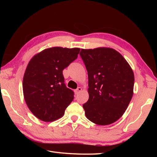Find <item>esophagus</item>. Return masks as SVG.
<instances>
[{
  "label": "esophagus",
  "mask_w": 157,
  "mask_h": 157,
  "mask_svg": "<svg viewBox=\"0 0 157 157\" xmlns=\"http://www.w3.org/2000/svg\"><path fill=\"white\" fill-rule=\"evenodd\" d=\"M81 91H82V88H81V87H78V89H75V93L76 94H78Z\"/></svg>",
  "instance_id": "1"
}]
</instances>
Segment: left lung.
<instances>
[{"mask_svg": "<svg viewBox=\"0 0 157 157\" xmlns=\"http://www.w3.org/2000/svg\"><path fill=\"white\" fill-rule=\"evenodd\" d=\"M79 55L89 78L85 115L99 125L113 123L123 115L133 96L132 69L120 53L109 48L82 49Z\"/></svg>", "mask_w": 157, "mask_h": 157, "instance_id": "left-lung-1", "label": "left lung"}]
</instances>
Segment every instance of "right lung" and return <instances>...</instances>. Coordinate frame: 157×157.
I'll use <instances>...</instances> for the list:
<instances>
[{
  "label": "right lung",
  "mask_w": 157,
  "mask_h": 157,
  "mask_svg": "<svg viewBox=\"0 0 157 157\" xmlns=\"http://www.w3.org/2000/svg\"><path fill=\"white\" fill-rule=\"evenodd\" d=\"M80 49L53 47L32 58L23 76L26 104L37 118L45 122L61 118L74 98L66 87L63 70L78 58Z\"/></svg>",
  "instance_id": "right-lung-1"
}]
</instances>
